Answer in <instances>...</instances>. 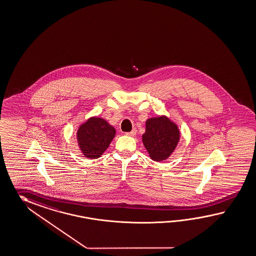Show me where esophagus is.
<instances>
[{
    "instance_id": "1",
    "label": "esophagus",
    "mask_w": 256,
    "mask_h": 256,
    "mask_svg": "<svg viewBox=\"0 0 256 256\" xmlns=\"http://www.w3.org/2000/svg\"><path fill=\"white\" fill-rule=\"evenodd\" d=\"M136 133H137L136 128H133V130H132L131 131H130V132H126V136H130V137H133V136H135V135H136Z\"/></svg>"
}]
</instances>
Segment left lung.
Segmentation results:
<instances>
[{
	"instance_id": "1",
	"label": "left lung",
	"mask_w": 256,
	"mask_h": 256,
	"mask_svg": "<svg viewBox=\"0 0 256 256\" xmlns=\"http://www.w3.org/2000/svg\"><path fill=\"white\" fill-rule=\"evenodd\" d=\"M180 140L178 126L168 118L148 119L142 142L150 158L154 161L166 159L174 150Z\"/></svg>"
}]
</instances>
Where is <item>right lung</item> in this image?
<instances>
[{"mask_svg": "<svg viewBox=\"0 0 256 256\" xmlns=\"http://www.w3.org/2000/svg\"><path fill=\"white\" fill-rule=\"evenodd\" d=\"M116 135V130L104 119L92 118L80 126L78 140L83 156L96 159L108 148Z\"/></svg>", "mask_w": 256, "mask_h": 256, "instance_id": "1", "label": "right lung"}]
</instances>
